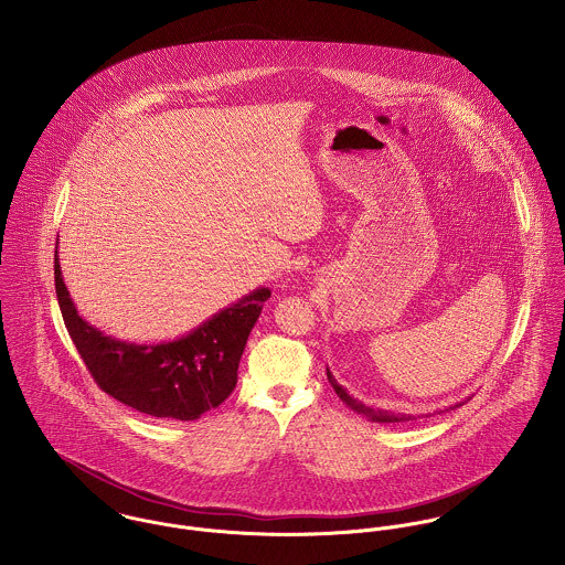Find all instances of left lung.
I'll use <instances>...</instances> for the list:
<instances>
[{
	"label": "left lung",
	"instance_id": "1",
	"mask_svg": "<svg viewBox=\"0 0 565 565\" xmlns=\"http://www.w3.org/2000/svg\"><path fill=\"white\" fill-rule=\"evenodd\" d=\"M326 376H328V383L332 385V390L337 392V396L343 401V403L348 404L352 411H356V413H361V415H365V417H370L372 422H408V419H415L413 415H394V413H387V411H383V408H372V406H365L363 403H359V401H354L337 381H334V376L330 374V370L326 367ZM459 403L455 404V406H461ZM455 406H450V408H455Z\"/></svg>",
	"mask_w": 565,
	"mask_h": 565
}]
</instances>
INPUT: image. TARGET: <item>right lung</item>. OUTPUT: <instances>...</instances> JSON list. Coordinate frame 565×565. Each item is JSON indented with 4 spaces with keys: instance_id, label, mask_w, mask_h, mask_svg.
<instances>
[{
    "instance_id": "1",
    "label": "right lung",
    "mask_w": 565,
    "mask_h": 565,
    "mask_svg": "<svg viewBox=\"0 0 565 565\" xmlns=\"http://www.w3.org/2000/svg\"><path fill=\"white\" fill-rule=\"evenodd\" d=\"M54 278L63 320L97 387L141 413L182 422L198 419L233 394L245 341L271 296L267 287L254 289L186 337L137 345L82 320L61 276L58 249Z\"/></svg>"
}]
</instances>
